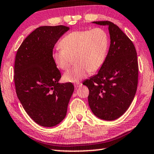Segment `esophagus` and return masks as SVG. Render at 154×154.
<instances>
[{
	"label": "esophagus",
	"instance_id": "1",
	"mask_svg": "<svg viewBox=\"0 0 154 154\" xmlns=\"http://www.w3.org/2000/svg\"><path fill=\"white\" fill-rule=\"evenodd\" d=\"M80 85H82V83L78 82V83H75V88H78V87H79Z\"/></svg>",
	"mask_w": 154,
	"mask_h": 154
}]
</instances>
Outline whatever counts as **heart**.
Listing matches in <instances>:
<instances>
[{"label": "heart", "instance_id": "b5f03b06", "mask_svg": "<svg viewBox=\"0 0 154 154\" xmlns=\"http://www.w3.org/2000/svg\"><path fill=\"white\" fill-rule=\"evenodd\" d=\"M61 48L52 54L56 66L62 71L69 69L75 58L77 64L65 72V82L76 83L88 76L90 72L99 71L105 64L109 38L107 32L101 28L92 30H75L63 37Z\"/></svg>", "mask_w": 154, "mask_h": 154}]
</instances>
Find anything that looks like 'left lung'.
<instances>
[{
	"mask_svg": "<svg viewBox=\"0 0 154 154\" xmlns=\"http://www.w3.org/2000/svg\"><path fill=\"white\" fill-rule=\"evenodd\" d=\"M94 23L109 26L111 44L103 67L83 84L89 89L88 103L93 113L105 120H114L127 111L137 92V51L132 41L113 22Z\"/></svg>",
	"mask_w": 154,
	"mask_h": 154,
	"instance_id": "1",
	"label": "left lung"
}]
</instances>
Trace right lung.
<instances>
[{
    "mask_svg": "<svg viewBox=\"0 0 154 154\" xmlns=\"http://www.w3.org/2000/svg\"><path fill=\"white\" fill-rule=\"evenodd\" d=\"M69 30L62 25L36 28L15 55L17 96L27 114L41 126H54L63 120L74 91L72 83H58L61 73L52 58L54 45Z\"/></svg>",
    "mask_w": 154,
    "mask_h": 154,
    "instance_id": "right-lung-1",
    "label": "right lung"
}]
</instances>
